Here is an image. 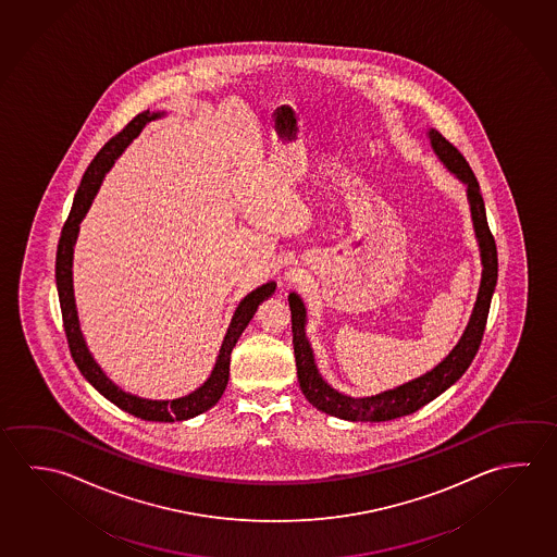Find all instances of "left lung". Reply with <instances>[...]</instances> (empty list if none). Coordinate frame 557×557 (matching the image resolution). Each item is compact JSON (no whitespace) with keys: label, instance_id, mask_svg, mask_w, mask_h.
I'll use <instances>...</instances> for the list:
<instances>
[{"label":"left lung","instance_id":"obj_1","mask_svg":"<svg viewBox=\"0 0 557 557\" xmlns=\"http://www.w3.org/2000/svg\"><path fill=\"white\" fill-rule=\"evenodd\" d=\"M429 137L440 160L448 166L449 172H454L468 186L469 206H471V216H473V226H475V235H478L479 248H481V262H483V277H481L478 301H475L468 329L463 332L458 346L449 351L448 358L438 363L434 370L405 383V385H399L395 389L356 399V397L342 395L322 381L314 360H312L311 346L305 338V307H302L301 299L292 293L289 307H292L293 350H295L299 387L312 407H317L332 417L344 420H361V422H370V420L381 422V420L399 419V417L419 410L430 400L436 399L440 393H444L449 385H454L466 373L478 354L481 341H483L488 307H491L493 292L497 285V245H495V238L488 228L487 213H485L483 196L479 191L478 177L469 168L468 160L463 158L458 148L449 143L448 138L442 137L436 128H430Z\"/></svg>","mask_w":557,"mask_h":557}]
</instances>
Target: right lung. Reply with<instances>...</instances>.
Wrapping results in <instances>:
<instances>
[{
  "label": "right lung",
  "instance_id": "obj_1",
  "mask_svg": "<svg viewBox=\"0 0 557 557\" xmlns=\"http://www.w3.org/2000/svg\"><path fill=\"white\" fill-rule=\"evenodd\" d=\"M160 117V113H148L143 111L137 117L131 119L123 131H119L115 137L109 138L103 148L99 150L96 158L91 160L88 170L84 172V177L79 182L78 191L74 196V203L70 209L69 219L62 226L60 233L59 248H57V289H59L60 311H62V322H64V332L69 341L70 354L72 360L78 366L82 375L96 387V389L117 405L119 409L125 410L128 414L143 420H158V422H174V420H186L196 417L203 410L211 409L216 400L221 399L226 383H228V366H231V351L235 348L236 341L248 326L250 319L255 317L258 305L264 301L275 292V283L268 282L255 292L248 293L245 299L238 305L235 317L231 321V326L226 331L225 341L216 358L215 370L211 377L199 387V389L189 393L182 399L174 400H148L128 395L117 385H113L106 377V373L99 370L98 363L91 358L86 342L82 338L79 332L78 317H76V305H74V293H72V250L78 236L79 221L88 213L91 199L98 194L99 184L106 176L109 168L113 166V160L123 152L133 138L137 137L148 121Z\"/></svg>",
  "mask_w": 557,
  "mask_h": 557
}]
</instances>
